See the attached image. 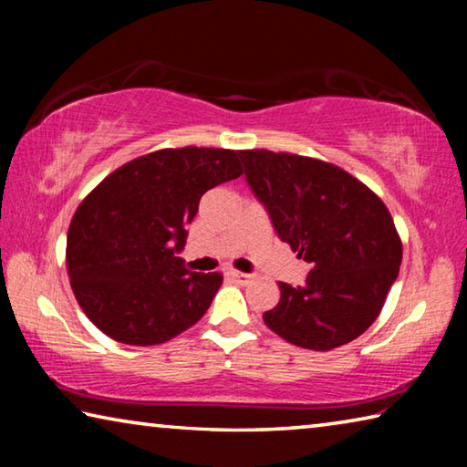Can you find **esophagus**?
I'll list each match as a JSON object with an SVG mask.
<instances>
[{"label":"esophagus","mask_w":467,"mask_h":467,"mask_svg":"<svg viewBox=\"0 0 467 467\" xmlns=\"http://www.w3.org/2000/svg\"><path fill=\"white\" fill-rule=\"evenodd\" d=\"M228 275H231V278H233L234 282H239V284H249V282H251V278H253L251 274L236 272V270H231V272H228Z\"/></svg>","instance_id":"34e87169"}]
</instances>
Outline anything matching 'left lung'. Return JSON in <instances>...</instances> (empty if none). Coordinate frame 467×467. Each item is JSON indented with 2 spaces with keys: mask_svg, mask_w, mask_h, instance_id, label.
I'll use <instances>...</instances> for the list:
<instances>
[{
  "mask_svg": "<svg viewBox=\"0 0 467 467\" xmlns=\"http://www.w3.org/2000/svg\"><path fill=\"white\" fill-rule=\"evenodd\" d=\"M251 192L311 272L278 282L265 326L306 350H334L373 326L400 274L401 241L387 205L350 172L317 158L241 150Z\"/></svg>",
  "mask_w": 467,
  "mask_h": 467,
  "instance_id": "obj_1",
  "label": "left lung"
}]
</instances>
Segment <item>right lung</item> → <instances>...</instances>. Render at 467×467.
I'll return each mask as SVG.
<instances>
[{
	"instance_id": "obj_1",
	"label": "right lung",
	"mask_w": 467,
	"mask_h": 467,
	"mask_svg": "<svg viewBox=\"0 0 467 467\" xmlns=\"http://www.w3.org/2000/svg\"><path fill=\"white\" fill-rule=\"evenodd\" d=\"M241 175L239 150L164 148L123 164L84 197L66 264L78 305L102 334L154 346L203 317L223 274L189 272L177 253L202 195Z\"/></svg>"
}]
</instances>
